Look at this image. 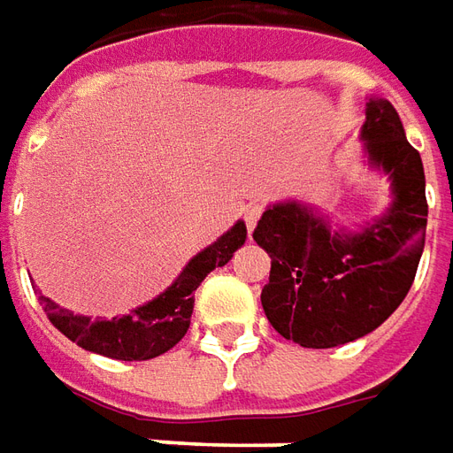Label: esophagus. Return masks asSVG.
Segmentation results:
<instances>
[{"label": "esophagus", "mask_w": 453, "mask_h": 453, "mask_svg": "<svg viewBox=\"0 0 453 453\" xmlns=\"http://www.w3.org/2000/svg\"><path fill=\"white\" fill-rule=\"evenodd\" d=\"M263 211H265V208H263V205H260V203H250V205H248V208H245V226H248V230H255V226H257V220H260V215H263Z\"/></svg>", "instance_id": "34e87169"}]
</instances>
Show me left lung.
I'll use <instances>...</instances> for the list:
<instances>
[{
  "label": "left lung",
  "mask_w": 453,
  "mask_h": 453,
  "mask_svg": "<svg viewBox=\"0 0 453 453\" xmlns=\"http://www.w3.org/2000/svg\"><path fill=\"white\" fill-rule=\"evenodd\" d=\"M362 138L369 161L392 178L395 203L384 218L359 233H332L300 203H280L252 233L273 257L263 310L300 347L327 349L377 330L407 297L419 267L429 213L419 150L384 98L367 104Z\"/></svg>",
  "instance_id": "1"
}]
</instances>
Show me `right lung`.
<instances>
[{
	"label": "right lung",
	"mask_w": 453,
	"mask_h": 453,
	"mask_svg": "<svg viewBox=\"0 0 453 453\" xmlns=\"http://www.w3.org/2000/svg\"><path fill=\"white\" fill-rule=\"evenodd\" d=\"M248 238L245 223H235L223 238L211 248L198 252L186 270L178 275L173 285L161 292L156 300L143 307H136L131 315L113 317V319H91V317L73 315L69 310L58 307L36 290L44 304L46 317L61 334H66L72 342L84 347L88 352L121 359V362H141L168 352L171 347L183 340L190 327L196 290L208 273L215 267H223L233 257V252Z\"/></svg>",
	"instance_id": "right-lung-1"
}]
</instances>
